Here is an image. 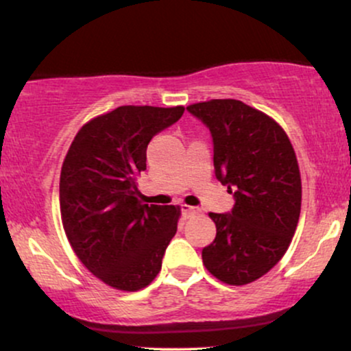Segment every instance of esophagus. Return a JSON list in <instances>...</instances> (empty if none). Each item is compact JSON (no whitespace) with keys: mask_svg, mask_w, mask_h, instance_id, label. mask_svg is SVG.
Wrapping results in <instances>:
<instances>
[{"mask_svg":"<svg viewBox=\"0 0 351 351\" xmlns=\"http://www.w3.org/2000/svg\"><path fill=\"white\" fill-rule=\"evenodd\" d=\"M181 213H183L184 217H189V216L196 215V213H199V209L195 206H189V204H181Z\"/></svg>","mask_w":351,"mask_h":351,"instance_id":"esophagus-1","label":"esophagus"}]
</instances>
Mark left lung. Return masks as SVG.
Here are the masks:
<instances>
[{
	"label": "left lung",
	"mask_w": 351,
	"mask_h": 351,
	"mask_svg": "<svg viewBox=\"0 0 351 351\" xmlns=\"http://www.w3.org/2000/svg\"><path fill=\"white\" fill-rule=\"evenodd\" d=\"M186 110L211 132L216 178L236 201L228 215L209 213L216 237L203 249V264L224 284H249L279 263L299 223L295 152L276 120L241 100L213 99Z\"/></svg>",
	"instance_id": "left-lung-1"
}]
</instances>
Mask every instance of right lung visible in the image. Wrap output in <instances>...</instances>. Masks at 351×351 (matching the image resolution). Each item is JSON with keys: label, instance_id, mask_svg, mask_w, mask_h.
<instances>
[{"label": "right lung", "instance_id": "obj_1", "mask_svg": "<svg viewBox=\"0 0 351 351\" xmlns=\"http://www.w3.org/2000/svg\"><path fill=\"white\" fill-rule=\"evenodd\" d=\"M184 107L122 106L87 122L60 170V217L80 263L119 291L147 287L176 234L180 206L142 204L136 178L147 147Z\"/></svg>", "mask_w": 351, "mask_h": 351}]
</instances>
